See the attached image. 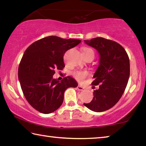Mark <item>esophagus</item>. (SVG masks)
Returning a JSON list of instances; mask_svg holds the SVG:
<instances>
[{"mask_svg": "<svg viewBox=\"0 0 146 146\" xmlns=\"http://www.w3.org/2000/svg\"><path fill=\"white\" fill-rule=\"evenodd\" d=\"M77 89H78V90L79 91H83L84 90V88L82 87V86L78 85V86H77Z\"/></svg>", "mask_w": 146, "mask_h": 146, "instance_id": "esophagus-1", "label": "esophagus"}]
</instances>
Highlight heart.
<instances>
[{"mask_svg": "<svg viewBox=\"0 0 146 146\" xmlns=\"http://www.w3.org/2000/svg\"><path fill=\"white\" fill-rule=\"evenodd\" d=\"M82 54L84 56L91 55L94 57V51L91 48L88 47H84L82 48ZM72 75L73 77L78 82H82L86 77H87L88 75V73L85 71H75L73 72Z\"/></svg>", "mask_w": 146, "mask_h": 146, "instance_id": "b5f03b06", "label": "heart"}]
</instances>
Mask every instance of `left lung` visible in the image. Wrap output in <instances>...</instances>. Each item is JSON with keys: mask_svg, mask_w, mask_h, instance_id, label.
<instances>
[{"mask_svg": "<svg viewBox=\"0 0 146 146\" xmlns=\"http://www.w3.org/2000/svg\"><path fill=\"white\" fill-rule=\"evenodd\" d=\"M85 42L100 54L99 66L91 83L99 84V89L93 91L91 102L84 104L93 111H104L113 107L124 92L129 77V58L124 48L113 40L97 37Z\"/></svg>", "mask_w": 146, "mask_h": 146, "instance_id": "obj_1", "label": "left lung"}]
</instances>
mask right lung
<instances>
[{"label": "right lung", "instance_id": "right-lung-1", "mask_svg": "<svg viewBox=\"0 0 146 146\" xmlns=\"http://www.w3.org/2000/svg\"><path fill=\"white\" fill-rule=\"evenodd\" d=\"M81 42L77 39L49 36L31 44L19 64L18 76L26 99L32 107L44 114L53 113L60 107L64 93L78 84L70 76L60 82L53 78L56 70L65 67L64 55Z\"/></svg>", "mask_w": 146, "mask_h": 146}]
</instances>
